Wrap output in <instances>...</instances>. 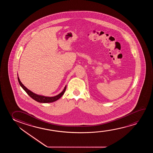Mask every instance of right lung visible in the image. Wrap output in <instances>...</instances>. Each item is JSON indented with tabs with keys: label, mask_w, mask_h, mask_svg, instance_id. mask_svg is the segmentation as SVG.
Masks as SVG:
<instances>
[{
	"label": "right lung",
	"mask_w": 153,
	"mask_h": 153,
	"mask_svg": "<svg viewBox=\"0 0 153 153\" xmlns=\"http://www.w3.org/2000/svg\"><path fill=\"white\" fill-rule=\"evenodd\" d=\"M18 82H19L20 85L21 86L22 88H23L25 92L27 93V94L31 98L34 99V100L36 101H38L40 103L53 102H54L55 101L59 99L61 97L63 96V94L65 92L66 89V86L64 89V90H63V91L61 92L59 94L56 96L52 97H45L43 96H41V95H38V94H34L33 92H32L31 91L29 90L28 89L25 87V86L23 85V84H22L21 81L20 80L19 77H18Z\"/></svg>",
	"instance_id": "add662e5"
}]
</instances>
